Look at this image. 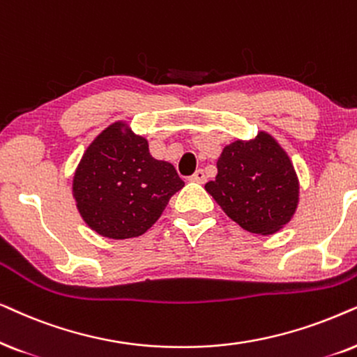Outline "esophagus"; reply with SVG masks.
I'll use <instances>...</instances> for the list:
<instances>
[{
	"label": "esophagus",
	"instance_id": "1",
	"mask_svg": "<svg viewBox=\"0 0 357 357\" xmlns=\"http://www.w3.org/2000/svg\"><path fill=\"white\" fill-rule=\"evenodd\" d=\"M191 181L199 183V184L206 183V173H204V169H197L196 173L191 176Z\"/></svg>",
	"mask_w": 357,
	"mask_h": 357
}]
</instances>
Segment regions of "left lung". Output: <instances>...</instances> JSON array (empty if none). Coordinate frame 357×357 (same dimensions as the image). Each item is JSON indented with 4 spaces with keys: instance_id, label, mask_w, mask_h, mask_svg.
Listing matches in <instances>:
<instances>
[{
    "instance_id": "left-lung-1",
    "label": "left lung",
    "mask_w": 357,
    "mask_h": 357,
    "mask_svg": "<svg viewBox=\"0 0 357 357\" xmlns=\"http://www.w3.org/2000/svg\"><path fill=\"white\" fill-rule=\"evenodd\" d=\"M217 169L206 191L241 228L271 235L291 220L298 181L291 160L273 137L261 132L253 140L225 146Z\"/></svg>"
}]
</instances>
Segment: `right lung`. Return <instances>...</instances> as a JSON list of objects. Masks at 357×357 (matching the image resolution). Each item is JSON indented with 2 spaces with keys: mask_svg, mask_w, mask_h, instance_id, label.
I'll list each match as a JSON object with an SVG mask.
<instances>
[{
  "mask_svg": "<svg viewBox=\"0 0 357 357\" xmlns=\"http://www.w3.org/2000/svg\"><path fill=\"white\" fill-rule=\"evenodd\" d=\"M123 127L112 123L96 137L73 178L83 220L114 240L144 235L184 186L173 165L155 160L146 140Z\"/></svg>",
  "mask_w": 357,
  "mask_h": 357,
  "instance_id": "add662e5",
  "label": "right lung"
}]
</instances>
